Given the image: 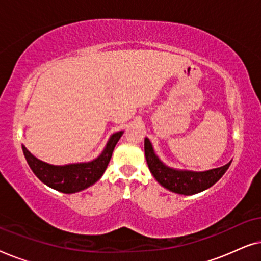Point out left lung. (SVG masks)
<instances>
[{
	"label": "left lung",
	"instance_id": "8db88e82",
	"mask_svg": "<svg viewBox=\"0 0 261 261\" xmlns=\"http://www.w3.org/2000/svg\"><path fill=\"white\" fill-rule=\"evenodd\" d=\"M145 156L149 171L162 187L185 196L198 194L213 187L226 173L231 163L206 171L173 169L159 159L148 138H145Z\"/></svg>",
	"mask_w": 261,
	"mask_h": 261
}]
</instances>
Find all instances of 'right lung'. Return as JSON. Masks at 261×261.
Returning a JSON list of instances; mask_svg holds the SVG:
<instances>
[{
    "label": "right lung",
    "mask_w": 261,
    "mask_h": 261,
    "mask_svg": "<svg viewBox=\"0 0 261 261\" xmlns=\"http://www.w3.org/2000/svg\"><path fill=\"white\" fill-rule=\"evenodd\" d=\"M122 134L123 132L120 130L110 135L101 154L91 162L52 165L38 159L23 145L22 151L31 170L42 183L64 194H74L91 187L102 177Z\"/></svg>",
    "instance_id": "1"
}]
</instances>
